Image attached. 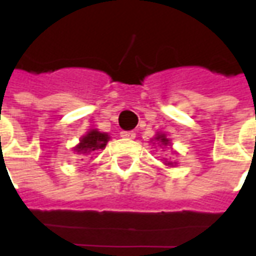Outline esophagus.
Returning <instances> with one entry per match:
<instances>
[{
    "instance_id": "34e87169",
    "label": "esophagus",
    "mask_w": 256,
    "mask_h": 256,
    "mask_svg": "<svg viewBox=\"0 0 256 256\" xmlns=\"http://www.w3.org/2000/svg\"><path fill=\"white\" fill-rule=\"evenodd\" d=\"M120 137H122V138L133 140L134 137H136V133H134V132H122V133H120Z\"/></svg>"
}]
</instances>
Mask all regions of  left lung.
<instances>
[{"instance_id": "1", "label": "left lung", "mask_w": 256, "mask_h": 256, "mask_svg": "<svg viewBox=\"0 0 256 256\" xmlns=\"http://www.w3.org/2000/svg\"><path fill=\"white\" fill-rule=\"evenodd\" d=\"M155 140L160 144V146H167V145L170 144V140L166 138V136L164 134H158L155 137ZM164 164H167V166H172L174 163L172 162H167V163H164Z\"/></svg>"}]
</instances>
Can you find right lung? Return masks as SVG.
<instances>
[{
  "label": "right lung",
  "mask_w": 256,
  "mask_h": 256,
  "mask_svg": "<svg viewBox=\"0 0 256 256\" xmlns=\"http://www.w3.org/2000/svg\"><path fill=\"white\" fill-rule=\"evenodd\" d=\"M108 140L110 136L106 133H101L98 130H90L89 133L84 134L80 138V142L75 146V150L78 154H92L94 150H104Z\"/></svg>",
  "instance_id": "right-lung-1"
}]
</instances>
